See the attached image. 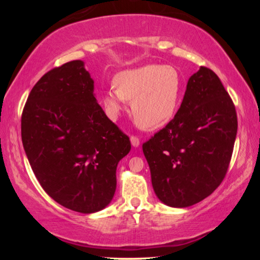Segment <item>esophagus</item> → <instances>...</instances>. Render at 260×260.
<instances>
[{
  "label": "esophagus",
  "instance_id": "1",
  "mask_svg": "<svg viewBox=\"0 0 260 260\" xmlns=\"http://www.w3.org/2000/svg\"><path fill=\"white\" fill-rule=\"evenodd\" d=\"M130 141H131V144H133V147H135V148H137L138 145H140V138H138L137 136H131Z\"/></svg>",
  "mask_w": 260,
  "mask_h": 260
}]
</instances>
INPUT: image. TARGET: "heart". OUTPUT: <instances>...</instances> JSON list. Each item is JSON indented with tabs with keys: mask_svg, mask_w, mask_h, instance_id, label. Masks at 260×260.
I'll list each match as a JSON object with an SVG mask.
<instances>
[{
	"mask_svg": "<svg viewBox=\"0 0 260 260\" xmlns=\"http://www.w3.org/2000/svg\"><path fill=\"white\" fill-rule=\"evenodd\" d=\"M182 79L174 66L144 65L125 70L115 77V85L104 91L102 102L110 118L116 119L126 101L136 123L147 130L170 122L179 109Z\"/></svg>",
	"mask_w": 260,
	"mask_h": 260,
	"instance_id": "heart-1",
	"label": "heart"
}]
</instances>
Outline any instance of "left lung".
Masks as SVG:
<instances>
[{
  "label": "left lung",
  "mask_w": 260,
  "mask_h": 260,
  "mask_svg": "<svg viewBox=\"0 0 260 260\" xmlns=\"http://www.w3.org/2000/svg\"><path fill=\"white\" fill-rule=\"evenodd\" d=\"M238 130L236 106L219 77L201 66L167 125L143 143L155 194L170 207H189L222 182Z\"/></svg>",
  "instance_id": "left-lung-1"
}]
</instances>
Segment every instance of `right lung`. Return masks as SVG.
<instances>
[{
	"mask_svg": "<svg viewBox=\"0 0 260 260\" xmlns=\"http://www.w3.org/2000/svg\"><path fill=\"white\" fill-rule=\"evenodd\" d=\"M93 91L84 61L73 60L41 77L21 117L23 148L39 183L58 204L84 214L111 202L117 165L131 149Z\"/></svg>",
	"mask_w": 260,
	"mask_h": 260,
	"instance_id": "right-lung-1",
	"label": "right lung"
}]
</instances>
